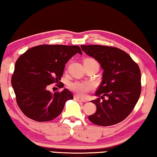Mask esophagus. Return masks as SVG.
<instances>
[{"mask_svg":"<svg viewBox=\"0 0 157 157\" xmlns=\"http://www.w3.org/2000/svg\"><path fill=\"white\" fill-rule=\"evenodd\" d=\"M74 99H76V100L78 101H81V102H86V100L83 99V98L79 97L78 96H77V95H74Z\"/></svg>","mask_w":157,"mask_h":157,"instance_id":"1","label":"esophagus"}]
</instances>
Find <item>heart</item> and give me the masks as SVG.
Here are the masks:
<instances>
[{
	"label": "heart",
	"mask_w": 157,
	"mask_h": 157,
	"mask_svg": "<svg viewBox=\"0 0 157 157\" xmlns=\"http://www.w3.org/2000/svg\"><path fill=\"white\" fill-rule=\"evenodd\" d=\"M84 62L98 63L97 60L94 59H92V58H87V59H85ZM93 87H94L93 84L87 81H76L71 82V83L69 84V88H70V90L80 96H85L87 93L91 91Z\"/></svg>",
	"instance_id": "obj_1"
}]
</instances>
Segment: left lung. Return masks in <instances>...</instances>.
<instances>
[{
    "mask_svg": "<svg viewBox=\"0 0 157 157\" xmlns=\"http://www.w3.org/2000/svg\"><path fill=\"white\" fill-rule=\"evenodd\" d=\"M85 53L94 58L103 69V81L91 101L97 111L88 117L95 125L117 124L130 114L141 91V70L137 63L122 49L112 46L81 45ZM107 97V100L104 99Z\"/></svg>",
    "mask_w": 157,
    "mask_h": 157,
    "instance_id": "left-lung-1",
    "label": "left lung"
}]
</instances>
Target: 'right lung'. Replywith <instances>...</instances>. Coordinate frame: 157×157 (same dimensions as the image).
<instances>
[{"label": "right lung", "instance_id": "right-lung-1", "mask_svg": "<svg viewBox=\"0 0 157 157\" xmlns=\"http://www.w3.org/2000/svg\"><path fill=\"white\" fill-rule=\"evenodd\" d=\"M82 54L78 45H40L21 54L16 60L12 86L19 108L29 119L49 121L61 113L66 101L73 99L68 90L48 91L49 85L57 83L63 74L65 63L74 54ZM56 86L61 88L64 85Z\"/></svg>", "mask_w": 157, "mask_h": 157}]
</instances>
